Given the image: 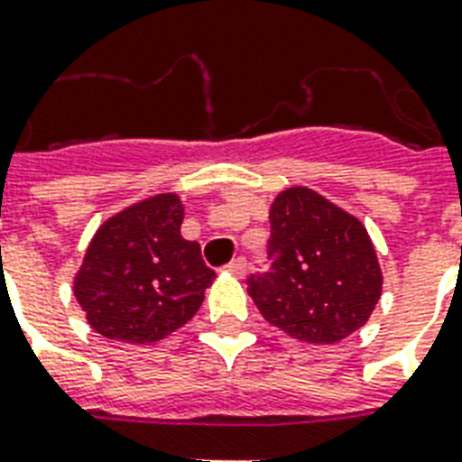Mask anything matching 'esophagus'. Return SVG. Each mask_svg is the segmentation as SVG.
Segmentation results:
<instances>
[{"instance_id":"esophagus-1","label":"esophagus","mask_w":462,"mask_h":462,"mask_svg":"<svg viewBox=\"0 0 462 462\" xmlns=\"http://www.w3.org/2000/svg\"><path fill=\"white\" fill-rule=\"evenodd\" d=\"M225 271H227V273H232V275H237V278H242V275L246 273V261L242 259V256H239V259H232L230 263L225 266Z\"/></svg>"}]
</instances>
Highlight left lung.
I'll return each instance as SVG.
<instances>
[{
    "label": "left lung",
    "instance_id": "8db88e82",
    "mask_svg": "<svg viewBox=\"0 0 462 462\" xmlns=\"http://www.w3.org/2000/svg\"><path fill=\"white\" fill-rule=\"evenodd\" d=\"M268 271L249 295L268 323L304 343L328 345L362 328L381 297V268L366 230L311 189L292 187L271 206Z\"/></svg>",
    "mask_w": 462,
    "mask_h": 462
}]
</instances>
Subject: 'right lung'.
<instances>
[{
	"label": "right lung",
	"mask_w": 462,
	"mask_h": 462,
	"mask_svg": "<svg viewBox=\"0 0 462 462\" xmlns=\"http://www.w3.org/2000/svg\"><path fill=\"white\" fill-rule=\"evenodd\" d=\"M180 196L160 194L110 217L96 232L74 295L100 336L155 343L199 311L216 273L199 242L180 235Z\"/></svg>",
	"instance_id": "1"
}]
</instances>
